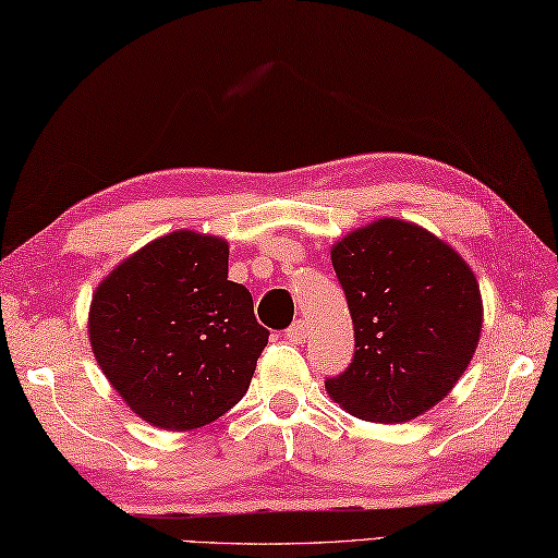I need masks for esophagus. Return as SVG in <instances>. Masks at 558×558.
I'll use <instances>...</instances> for the list:
<instances>
[{
	"label": "esophagus",
	"mask_w": 558,
	"mask_h": 558,
	"mask_svg": "<svg viewBox=\"0 0 558 558\" xmlns=\"http://www.w3.org/2000/svg\"><path fill=\"white\" fill-rule=\"evenodd\" d=\"M286 336H288L290 342H302L306 336H310V326H306L304 318H300V322H294V324L286 330Z\"/></svg>",
	"instance_id": "obj_1"
}]
</instances>
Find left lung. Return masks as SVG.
Masks as SVG:
<instances>
[{
	"label": "left lung",
	"instance_id": "8db88e82",
	"mask_svg": "<svg viewBox=\"0 0 558 558\" xmlns=\"http://www.w3.org/2000/svg\"><path fill=\"white\" fill-rule=\"evenodd\" d=\"M354 326V357L328 396L366 422L400 424L441 402L482 333L475 272L414 222L381 218L330 248Z\"/></svg>",
	"mask_w": 558,
	"mask_h": 558
}]
</instances>
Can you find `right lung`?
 Wrapping results in <instances>:
<instances>
[{
	"instance_id": "add662e5",
	"label": "right lung",
	"mask_w": 558,
	"mask_h": 558,
	"mask_svg": "<svg viewBox=\"0 0 558 558\" xmlns=\"http://www.w3.org/2000/svg\"><path fill=\"white\" fill-rule=\"evenodd\" d=\"M228 242L177 230L117 266L93 294L88 338L141 420L170 432L222 417L246 393L268 330L228 280Z\"/></svg>"
}]
</instances>
